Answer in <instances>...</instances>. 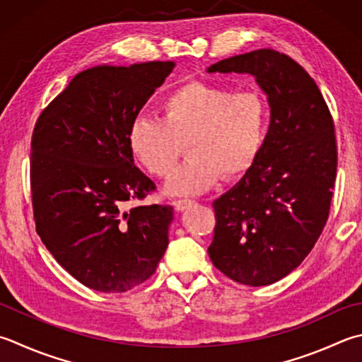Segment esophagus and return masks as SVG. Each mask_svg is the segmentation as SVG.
Masks as SVG:
<instances>
[{
  "mask_svg": "<svg viewBox=\"0 0 362 362\" xmlns=\"http://www.w3.org/2000/svg\"><path fill=\"white\" fill-rule=\"evenodd\" d=\"M192 204H195V202H192V200H176V202H173V206H175V209L176 211H186V209H189L190 206H192Z\"/></svg>",
  "mask_w": 362,
  "mask_h": 362,
  "instance_id": "esophagus-1",
  "label": "esophagus"
}]
</instances>
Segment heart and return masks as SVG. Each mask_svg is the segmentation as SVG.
Returning a JSON list of instances; mask_svg holds the SVG:
<instances>
[{"label": "heart", "instance_id": "heart-1", "mask_svg": "<svg viewBox=\"0 0 362 362\" xmlns=\"http://www.w3.org/2000/svg\"><path fill=\"white\" fill-rule=\"evenodd\" d=\"M268 119V105L258 93L194 80L162 98L159 118L134 119L127 143L140 165L165 178L180 145L187 141L189 160L168 180L165 194L200 195L222 175L236 178L249 172L263 149Z\"/></svg>", "mask_w": 362, "mask_h": 362}]
</instances>
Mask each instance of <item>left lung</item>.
Listing matches in <instances>:
<instances>
[{
  "label": "left lung",
  "instance_id": "1",
  "mask_svg": "<svg viewBox=\"0 0 362 362\" xmlns=\"http://www.w3.org/2000/svg\"><path fill=\"white\" fill-rule=\"evenodd\" d=\"M208 74H247L269 105L260 156L214 200L217 269L263 287L298 268L328 221L337 168L334 122L315 81L287 54L260 49L209 66Z\"/></svg>",
  "mask_w": 362,
  "mask_h": 362
}]
</instances>
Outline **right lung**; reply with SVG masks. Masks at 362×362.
Returning <instances> with one entry per match:
<instances>
[{"label":"right lung","mask_w":362,"mask_h":362,"mask_svg":"<svg viewBox=\"0 0 362 362\" xmlns=\"http://www.w3.org/2000/svg\"><path fill=\"white\" fill-rule=\"evenodd\" d=\"M175 66H94L75 75L34 127L36 230L54 260L88 288L132 290L165 254L173 206L124 208L156 187L135 167L127 134Z\"/></svg>","instance_id":"add662e5"}]
</instances>
